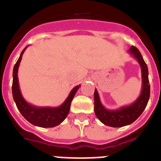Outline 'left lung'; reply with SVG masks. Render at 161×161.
Masks as SVG:
<instances>
[{
  "mask_svg": "<svg viewBox=\"0 0 161 161\" xmlns=\"http://www.w3.org/2000/svg\"><path fill=\"white\" fill-rule=\"evenodd\" d=\"M128 52L136 59L141 68L142 89L137 99L128 106H122L116 109H106L101 102L97 90L95 89L94 91L95 114L103 124L112 127H122L134 123L143 112L150 97V85L147 64L136 47L132 46Z\"/></svg>",
  "mask_w": 161,
  "mask_h": 161,
  "instance_id": "left-lung-1",
  "label": "left lung"
}]
</instances>
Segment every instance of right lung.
I'll return each instance as SVG.
<instances>
[{
  "label": "right lung",
  "mask_w": 161,
  "mask_h": 161,
  "mask_svg": "<svg viewBox=\"0 0 161 161\" xmlns=\"http://www.w3.org/2000/svg\"><path fill=\"white\" fill-rule=\"evenodd\" d=\"M27 47L24 48L17 61V63L14 67L12 85L13 97H14V102L16 103V106L20 113L22 114V116L29 123H31L34 126L44 127V128L54 127V126L60 124L67 118L68 113H69V110H70L71 102L79 88L80 87V85L75 86L71 90L69 95L65 99L64 102L62 103V105L57 106V107H50V106L41 107V106H34L32 104L26 102L22 96L21 89H20L18 72L20 63L22 60V55Z\"/></svg>",
  "instance_id": "add662e5"
}]
</instances>
